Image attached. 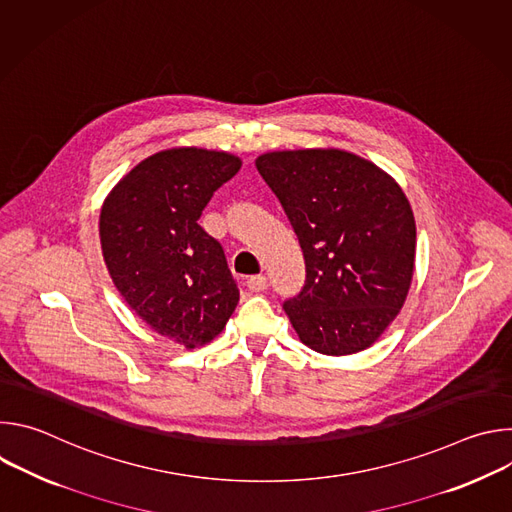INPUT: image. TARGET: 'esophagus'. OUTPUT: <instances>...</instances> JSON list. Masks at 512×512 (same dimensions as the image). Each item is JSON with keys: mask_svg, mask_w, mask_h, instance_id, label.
Here are the masks:
<instances>
[{"mask_svg": "<svg viewBox=\"0 0 512 512\" xmlns=\"http://www.w3.org/2000/svg\"><path fill=\"white\" fill-rule=\"evenodd\" d=\"M247 287L251 291H265L267 289V277L265 275H253L247 279Z\"/></svg>", "mask_w": 512, "mask_h": 512, "instance_id": "obj_1", "label": "esophagus"}]
</instances>
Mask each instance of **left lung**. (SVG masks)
I'll list each match as a JSON object with an SVG mask.
<instances>
[{
    "instance_id": "1",
    "label": "left lung",
    "mask_w": 512,
    "mask_h": 512,
    "mask_svg": "<svg viewBox=\"0 0 512 512\" xmlns=\"http://www.w3.org/2000/svg\"><path fill=\"white\" fill-rule=\"evenodd\" d=\"M255 166L279 198L306 259V283L283 302L312 350L369 348L405 304L415 265V218L401 186L344 150L267 152Z\"/></svg>"
}]
</instances>
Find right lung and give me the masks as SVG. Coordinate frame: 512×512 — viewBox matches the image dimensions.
<instances>
[{"instance_id":"right-lung-1","label":"right lung","mask_w":512,"mask_h":512,"mask_svg":"<svg viewBox=\"0 0 512 512\" xmlns=\"http://www.w3.org/2000/svg\"><path fill=\"white\" fill-rule=\"evenodd\" d=\"M239 170L227 152L164 150L125 174L101 208L103 259L119 294L154 332L186 348L221 334L239 304L221 243L198 225Z\"/></svg>"}]
</instances>
